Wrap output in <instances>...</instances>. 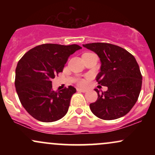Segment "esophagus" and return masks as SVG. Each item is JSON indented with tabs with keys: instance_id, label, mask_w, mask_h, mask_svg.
I'll list each match as a JSON object with an SVG mask.
<instances>
[{
	"instance_id": "obj_1",
	"label": "esophagus",
	"mask_w": 155,
	"mask_h": 155,
	"mask_svg": "<svg viewBox=\"0 0 155 155\" xmlns=\"http://www.w3.org/2000/svg\"><path fill=\"white\" fill-rule=\"evenodd\" d=\"M77 91L81 92H87V90H85V89H82V88H78Z\"/></svg>"
}]
</instances>
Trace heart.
<instances>
[{"instance_id":"obj_1","label":"heart","mask_w":155,"mask_h":155,"mask_svg":"<svg viewBox=\"0 0 155 155\" xmlns=\"http://www.w3.org/2000/svg\"><path fill=\"white\" fill-rule=\"evenodd\" d=\"M79 84L81 85V86H85V85L87 84V82L85 81H80Z\"/></svg>"}]
</instances>
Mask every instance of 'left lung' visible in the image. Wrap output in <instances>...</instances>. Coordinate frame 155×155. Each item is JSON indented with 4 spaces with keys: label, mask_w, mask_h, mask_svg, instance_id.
Returning a JSON list of instances; mask_svg holds the SVG:
<instances>
[{
    "label": "left lung",
    "mask_w": 155,
    "mask_h": 155,
    "mask_svg": "<svg viewBox=\"0 0 155 155\" xmlns=\"http://www.w3.org/2000/svg\"><path fill=\"white\" fill-rule=\"evenodd\" d=\"M97 54L101 63L96 77L99 84L108 90L97 93V100L90 104L96 117L105 120L124 116L136 104L142 84V76L134 56L123 48L107 43L83 44Z\"/></svg>",
    "instance_id": "1"
}]
</instances>
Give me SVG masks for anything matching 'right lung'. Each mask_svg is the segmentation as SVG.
I'll list each match as a JSON object with an SVG mask.
<instances>
[{
    "instance_id": "add662e5",
    "label": "right lung",
    "mask_w": 155,
    "mask_h": 155,
    "mask_svg": "<svg viewBox=\"0 0 155 155\" xmlns=\"http://www.w3.org/2000/svg\"><path fill=\"white\" fill-rule=\"evenodd\" d=\"M80 49L76 44H41L19 60L15 71L16 91L23 107L35 120L51 122L67 114L76 90L69 86L54 92L51 79L63 71L70 55Z\"/></svg>"
}]
</instances>
